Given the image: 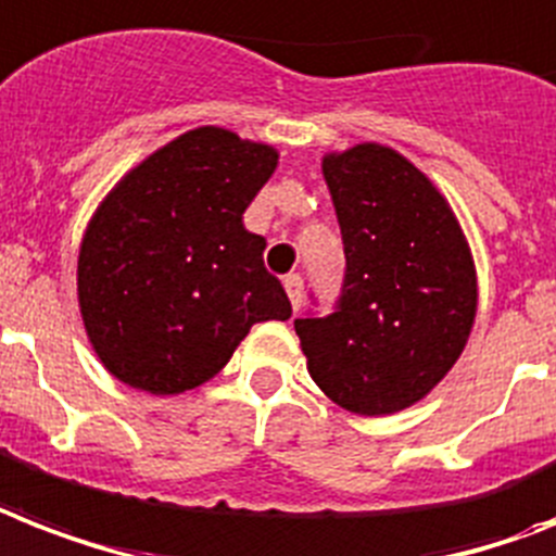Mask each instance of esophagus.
Listing matches in <instances>:
<instances>
[{
	"label": "esophagus",
	"mask_w": 556,
	"mask_h": 556,
	"mask_svg": "<svg viewBox=\"0 0 556 556\" xmlns=\"http://www.w3.org/2000/svg\"><path fill=\"white\" fill-rule=\"evenodd\" d=\"M286 293H288V300H291V308L300 311V305H302V277L300 274H288Z\"/></svg>",
	"instance_id": "esophagus-1"
}]
</instances>
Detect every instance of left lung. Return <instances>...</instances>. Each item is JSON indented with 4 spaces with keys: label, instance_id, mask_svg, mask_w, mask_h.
<instances>
[{
    "label": "left lung",
    "instance_id": "obj_1",
    "mask_svg": "<svg viewBox=\"0 0 556 556\" xmlns=\"http://www.w3.org/2000/svg\"><path fill=\"white\" fill-rule=\"evenodd\" d=\"M345 286L328 317L293 319L311 380L359 417L428 396L454 368L477 317V268L454 207L394 148L359 142L323 156Z\"/></svg>",
    "mask_w": 556,
    "mask_h": 556
}]
</instances>
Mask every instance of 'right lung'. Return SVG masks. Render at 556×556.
Listing matches in <instances>:
<instances>
[{
    "mask_svg": "<svg viewBox=\"0 0 556 556\" xmlns=\"http://www.w3.org/2000/svg\"><path fill=\"white\" fill-rule=\"evenodd\" d=\"M279 151L202 125L137 162L99 202L76 260L88 342L125 386L174 396L223 371L251 325L291 302L242 214Z\"/></svg>",
    "mask_w": 556,
    "mask_h": 556,
    "instance_id": "obj_1",
    "label": "right lung"
}]
</instances>
